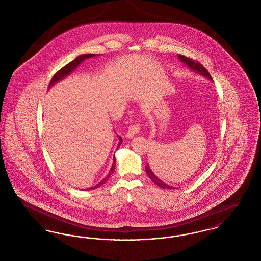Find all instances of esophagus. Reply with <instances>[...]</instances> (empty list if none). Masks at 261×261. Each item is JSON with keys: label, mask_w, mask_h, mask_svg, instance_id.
Here are the masks:
<instances>
[{"label": "esophagus", "mask_w": 261, "mask_h": 261, "mask_svg": "<svg viewBox=\"0 0 261 261\" xmlns=\"http://www.w3.org/2000/svg\"><path fill=\"white\" fill-rule=\"evenodd\" d=\"M140 132V125L134 124L129 127L127 133H126V137L127 138H133L136 134Z\"/></svg>", "instance_id": "esophagus-1"}]
</instances>
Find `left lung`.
Here are the masks:
<instances>
[{
  "label": "left lung",
  "mask_w": 261,
  "mask_h": 261,
  "mask_svg": "<svg viewBox=\"0 0 261 261\" xmlns=\"http://www.w3.org/2000/svg\"><path fill=\"white\" fill-rule=\"evenodd\" d=\"M178 58H179V60H180L181 62L186 63L187 66L190 67L192 70H194V71L198 72L199 74L202 75V76H204V77H206V78L212 80L210 72L206 70V68H205L201 63H199V62H196V61H194V60H191V59L187 58L185 56H182V55H178ZM145 169H146V172L148 174L149 179H150L154 184H156L158 186L163 188V189H173V187L169 186V185L165 184L164 182H162L161 179H159V178L154 175V173L150 170L149 164H147V165L145 166Z\"/></svg>",
  "instance_id": "left-lung-1"
}]
</instances>
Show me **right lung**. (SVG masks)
Returning a JSON list of instances; mask_svg holds the SVG:
<instances>
[{
    "instance_id": "add662e5",
    "label": "right lung",
    "mask_w": 261,
    "mask_h": 261,
    "mask_svg": "<svg viewBox=\"0 0 261 261\" xmlns=\"http://www.w3.org/2000/svg\"><path fill=\"white\" fill-rule=\"evenodd\" d=\"M96 56H97V55H95V54H84V55H81V56L77 57V58L75 59L74 61H72V62L67 63L66 65H64V66H63L62 68H61V69H60L56 74L53 76V78L50 79L49 88L51 87L53 85H55L56 83H58L59 81H61V80L63 79V78H65L67 75L70 74V73L74 70L75 68H76V67H77L81 62H83V61H85L86 59H89V58L96 57ZM118 138H119V144H118V148H119V146H120V145H121V143H122V138L120 136H118ZM114 169H115V156H113V162H112V168H111V170H110L109 174L107 175V177H105V178L99 182V184H97L96 186L91 187L89 190L96 189V188H98V187L101 186L102 184H105V183L109 180V178L111 177V175L114 172Z\"/></svg>"
}]
</instances>
